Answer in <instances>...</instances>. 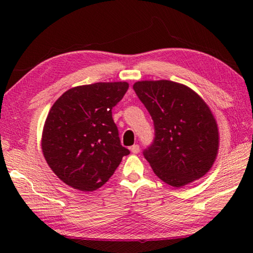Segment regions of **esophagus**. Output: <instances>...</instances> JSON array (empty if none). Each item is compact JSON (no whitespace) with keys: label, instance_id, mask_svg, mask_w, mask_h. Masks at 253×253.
<instances>
[{"label":"esophagus","instance_id":"34e87169","mask_svg":"<svg viewBox=\"0 0 253 253\" xmlns=\"http://www.w3.org/2000/svg\"><path fill=\"white\" fill-rule=\"evenodd\" d=\"M130 151H131V153H132V154H138V153H139V151H140L139 145H137V144L132 145V146L130 147Z\"/></svg>","mask_w":253,"mask_h":253}]
</instances>
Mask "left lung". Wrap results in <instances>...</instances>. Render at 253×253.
Returning a JSON list of instances; mask_svg holds the SVG:
<instances>
[{
	"label": "left lung",
	"instance_id": "left-lung-1",
	"mask_svg": "<svg viewBox=\"0 0 253 253\" xmlns=\"http://www.w3.org/2000/svg\"><path fill=\"white\" fill-rule=\"evenodd\" d=\"M154 122L155 137L144 157L163 182L181 187L202 177L215 161L219 131L198 93L169 80L132 85Z\"/></svg>",
	"mask_w": 253,
	"mask_h": 253
}]
</instances>
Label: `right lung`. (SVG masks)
Returning a JSON list of instances; mask_svg holds the SVG:
<instances>
[{"mask_svg":"<svg viewBox=\"0 0 253 253\" xmlns=\"http://www.w3.org/2000/svg\"><path fill=\"white\" fill-rule=\"evenodd\" d=\"M127 83H96L67 90L46 117L42 152L53 173L80 191L104 185L130 152L122 146L111 110Z\"/></svg>","mask_w":253,"mask_h":253,"instance_id":"add662e5","label":"right lung"}]
</instances>
